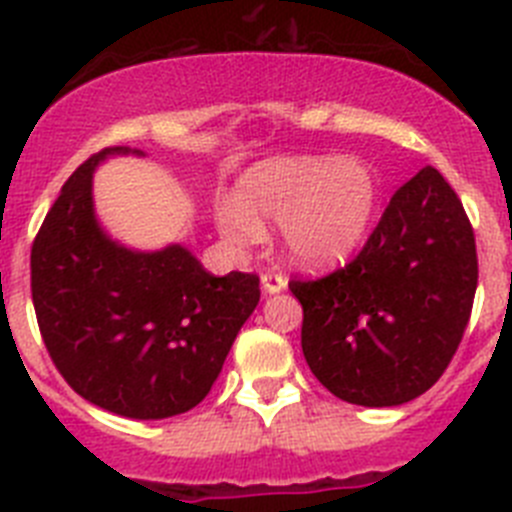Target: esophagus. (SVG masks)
<instances>
[{
    "mask_svg": "<svg viewBox=\"0 0 512 512\" xmlns=\"http://www.w3.org/2000/svg\"><path fill=\"white\" fill-rule=\"evenodd\" d=\"M261 289H264L266 295H279L282 289H287V279L279 271H266L264 277H261Z\"/></svg>",
    "mask_w": 512,
    "mask_h": 512,
    "instance_id": "obj_1",
    "label": "esophagus"
}]
</instances>
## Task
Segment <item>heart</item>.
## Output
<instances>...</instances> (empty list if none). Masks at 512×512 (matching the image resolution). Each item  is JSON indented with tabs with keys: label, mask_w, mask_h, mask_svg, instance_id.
<instances>
[{
	"label": "heart",
	"mask_w": 512,
	"mask_h": 512,
	"mask_svg": "<svg viewBox=\"0 0 512 512\" xmlns=\"http://www.w3.org/2000/svg\"><path fill=\"white\" fill-rule=\"evenodd\" d=\"M377 210L379 182L366 161L289 156L251 166L215 220L235 248L256 246L266 223H282L289 259L302 269H330L364 246Z\"/></svg>",
	"instance_id": "obj_1"
}]
</instances>
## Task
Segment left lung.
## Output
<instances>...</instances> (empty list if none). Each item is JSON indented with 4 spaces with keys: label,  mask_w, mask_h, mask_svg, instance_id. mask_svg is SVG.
Wrapping results in <instances>:
<instances>
[{
    "label": "left lung",
    "mask_w": 512,
    "mask_h": 512,
    "mask_svg": "<svg viewBox=\"0 0 512 512\" xmlns=\"http://www.w3.org/2000/svg\"><path fill=\"white\" fill-rule=\"evenodd\" d=\"M289 289L302 305V354L325 390L395 408L431 390L459 348L477 292L474 230L449 182L425 166L346 269Z\"/></svg>",
    "instance_id": "obj_1"
}]
</instances>
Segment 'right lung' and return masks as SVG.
Listing matches in <instances>:
<instances>
[{
	"label": "right lung",
	"mask_w": 512,
	"mask_h": 512,
	"mask_svg": "<svg viewBox=\"0 0 512 512\" xmlns=\"http://www.w3.org/2000/svg\"><path fill=\"white\" fill-rule=\"evenodd\" d=\"M104 148L69 176L30 253L40 333L63 379L97 408L161 420L200 405L238 330L259 305V277H212L182 243L135 251L94 212Z\"/></svg>",
	"instance_id": "right-lung-1"
}]
</instances>
